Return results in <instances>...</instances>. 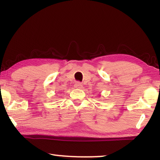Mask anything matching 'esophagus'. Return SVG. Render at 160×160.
<instances>
[{
  "label": "esophagus",
  "instance_id": "1",
  "mask_svg": "<svg viewBox=\"0 0 160 160\" xmlns=\"http://www.w3.org/2000/svg\"><path fill=\"white\" fill-rule=\"evenodd\" d=\"M75 88H78V89H82V85L80 82H75Z\"/></svg>",
  "mask_w": 160,
  "mask_h": 160
}]
</instances>
